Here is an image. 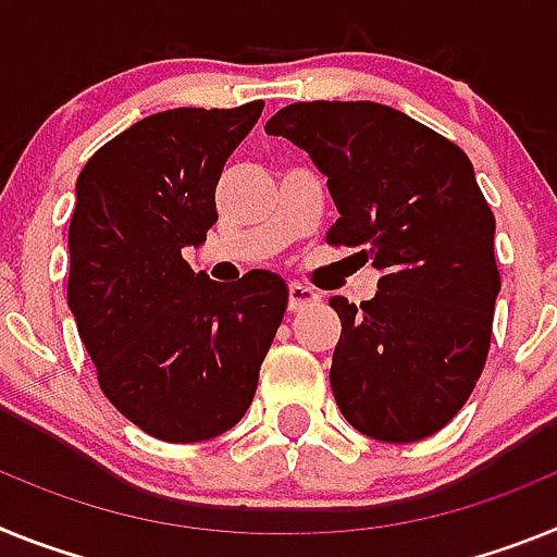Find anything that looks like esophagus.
Returning <instances> with one entry per match:
<instances>
[{"instance_id": "esophagus-1", "label": "esophagus", "mask_w": 557, "mask_h": 557, "mask_svg": "<svg viewBox=\"0 0 557 557\" xmlns=\"http://www.w3.org/2000/svg\"><path fill=\"white\" fill-rule=\"evenodd\" d=\"M313 302H319V294L313 292V288L299 283L288 285V308H292V311H302V308L313 306Z\"/></svg>"}]
</instances>
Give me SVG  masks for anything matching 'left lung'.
I'll return each mask as SVG.
<instances>
[{"label":"left lung","mask_w":557,"mask_h":557,"mask_svg":"<svg viewBox=\"0 0 557 557\" xmlns=\"http://www.w3.org/2000/svg\"><path fill=\"white\" fill-rule=\"evenodd\" d=\"M265 134L292 139L327 176L338 210L327 240L381 272L359 308L331 299L342 319L331 364L338 409L381 443L440 432L480 381L502 288L496 219L471 159L370 100L292 103Z\"/></svg>","instance_id":"8db88e82"}]
</instances>
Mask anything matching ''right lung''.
Segmentation results:
<instances>
[{"instance_id":"obj_1","label":"right lung","mask_w":557,"mask_h":557,"mask_svg":"<svg viewBox=\"0 0 557 557\" xmlns=\"http://www.w3.org/2000/svg\"><path fill=\"white\" fill-rule=\"evenodd\" d=\"M260 111H159L77 176L70 311L106 398L164 443L212 440L244 418L288 306L277 274L215 283L182 258L219 221L215 185Z\"/></svg>"}]
</instances>
